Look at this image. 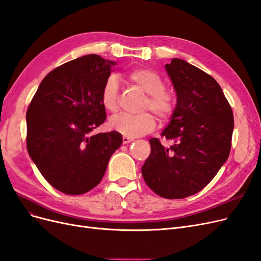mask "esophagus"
I'll use <instances>...</instances> for the list:
<instances>
[{
  "label": "esophagus",
  "instance_id": "34e87169",
  "mask_svg": "<svg viewBox=\"0 0 261 261\" xmlns=\"http://www.w3.org/2000/svg\"><path fill=\"white\" fill-rule=\"evenodd\" d=\"M132 141H134V138H128V137L123 136V143H124V145H126V143H129Z\"/></svg>",
  "mask_w": 261,
  "mask_h": 261
}]
</instances>
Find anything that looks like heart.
I'll return each mask as SVG.
<instances>
[{
  "instance_id": "obj_1",
  "label": "heart",
  "mask_w": 261,
  "mask_h": 261,
  "mask_svg": "<svg viewBox=\"0 0 261 261\" xmlns=\"http://www.w3.org/2000/svg\"><path fill=\"white\" fill-rule=\"evenodd\" d=\"M126 79L132 84L138 86L148 94L145 101V109H151L161 120H167L174 111V98L172 94L164 89V81L154 70L148 68H136L130 70ZM119 82L115 76H109L102 86L100 101L107 111L115 112L118 110ZM111 129L122 134L128 138L142 136L153 130L155 118L150 112L137 115L120 114L110 120Z\"/></svg>"
}]
</instances>
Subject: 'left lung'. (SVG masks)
Listing matches in <instances>:
<instances>
[{
  "label": "left lung",
  "mask_w": 261,
  "mask_h": 261,
  "mask_svg": "<svg viewBox=\"0 0 261 261\" xmlns=\"http://www.w3.org/2000/svg\"><path fill=\"white\" fill-rule=\"evenodd\" d=\"M165 69L177 102L161 136L174 143L165 148L151 138L141 174L158 195L184 199L201 191L226 163L234 120L221 87L210 74L179 58Z\"/></svg>",
  "instance_id": "8db88e82"
}]
</instances>
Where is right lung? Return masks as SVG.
<instances>
[{
    "instance_id": "right-lung-1",
    "label": "right lung",
    "mask_w": 261,
    "mask_h": 261,
    "mask_svg": "<svg viewBox=\"0 0 261 261\" xmlns=\"http://www.w3.org/2000/svg\"><path fill=\"white\" fill-rule=\"evenodd\" d=\"M115 61L91 54L43 79L27 111V149L43 177L62 193L92 190L122 145L118 132L93 134L106 121L100 94Z\"/></svg>"
}]
</instances>
